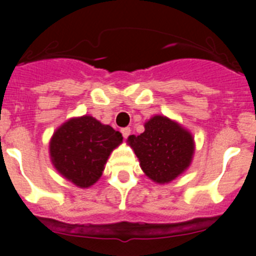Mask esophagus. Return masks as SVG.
I'll use <instances>...</instances> for the list:
<instances>
[{
    "instance_id": "1",
    "label": "esophagus",
    "mask_w": 256,
    "mask_h": 256,
    "mask_svg": "<svg viewBox=\"0 0 256 256\" xmlns=\"http://www.w3.org/2000/svg\"><path fill=\"white\" fill-rule=\"evenodd\" d=\"M121 134H122L124 138H128V135H130V134H131L130 128H121Z\"/></svg>"
}]
</instances>
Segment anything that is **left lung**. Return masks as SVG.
Instances as JSON below:
<instances>
[{"mask_svg":"<svg viewBox=\"0 0 256 256\" xmlns=\"http://www.w3.org/2000/svg\"><path fill=\"white\" fill-rule=\"evenodd\" d=\"M128 142L135 151L144 174L160 184L183 174L194 154L192 134L161 115H154L144 122V132L128 136Z\"/></svg>","mask_w":256,"mask_h":256,"instance_id":"1","label":"left lung"}]
</instances>
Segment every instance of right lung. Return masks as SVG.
<instances>
[{"instance_id": "add662e5", "label": "right lung", "mask_w": 256, "mask_h": 256, "mask_svg": "<svg viewBox=\"0 0 256 256\" xmlns=\"http://www.w3.org/2000/svg\"><path fill=\"white\" fill-rule=\"evenodd\" d=\"M121 142L118 131L84 115L56 128L49 142V154L62 176L80 188H88L102 177L110 154Z\"/></svg>"}]
</instances>
